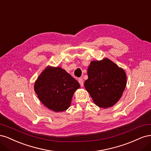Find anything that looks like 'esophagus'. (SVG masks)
<instances>
[{"label":"esophagus","instance_id":"34e87169","mask_svg":"<svg viewBox=\"0 0 151 151\" xmlns=\"http://www.w3.org/2000/svg\"><path fill=\"white\" fill-rule=\"evenodd\" d=\"M78 82L79 83V84H80L81 86V87H83V86H84V83H83V79H79Z\"/></svg>","mask_w":151,"mask_h":151}]
</instances>
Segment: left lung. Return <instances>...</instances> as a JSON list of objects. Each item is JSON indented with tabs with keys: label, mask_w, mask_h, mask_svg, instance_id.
<instances>
[{
	"label": "left lung",
	"mask_w": 151,
	"mask_h": 151,
	"mask_svg": "<svg viewBox=\"0 0 151 151\" xmlns=\"http://www.w3.org/2000/svg\"><path fill=\"white\" fill-rule=\"evenodd\" d=\"M88 76L84 87L96 105L108 108L119 101L127 84V75L122 68L104 58L91 62Z\"/></svg>",
	"instance_id": "left-lung-1"
}]
</instances>
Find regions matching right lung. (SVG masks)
<instances>
[{
    "label": "right lung",
    "mask_w": 151,
    "mask_h": 151,
    "mask_svg": "<svg viewBox=\"0 0 151 151\" xmlns=\"http://www.w3.org/2000/svg\"><path fill=\"white\" fill-rule=\"evenodd\" d=\"M80 84L61 67L47 66L36 80L34 89L45 106L55 112L70 107L75 91Z\"/></svg>",
    "instance_id": "1"
}]
</instances>
